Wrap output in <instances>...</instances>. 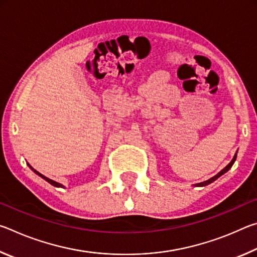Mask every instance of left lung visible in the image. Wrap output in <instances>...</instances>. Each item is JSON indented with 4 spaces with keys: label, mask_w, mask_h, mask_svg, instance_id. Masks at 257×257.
<instances>
[{
    "label": "left lung",
    "mask_w": 257,
    "mask_h": 257,
    "mask_svg": "<svg viewBox=\"0 0 257 257\" xmlns=\"http://www.w3.org/2000/svg\"><path fill=\"white\" fill-rule=\"evenodd\" d=\"M236 158H237V154H234V156H233V159H232V161H231V162H230L228 165H227V167H225L224 169H223V170H221L219 173H217V175L216 176H214V177H212L211 178V179H208V180H206V181H204V182H199V184H197L196 186H199V187H203V186H206V185H210V184H212V182L213 181H215L216 179H217V178H219V177H221V176H222V175H224V173L225 172H227L228 170H229V169L230 168H231L232 167V164L234 163V161H236Z\"/></svg>",
    "instance_id": "left-lung-1"
}]
</instances>
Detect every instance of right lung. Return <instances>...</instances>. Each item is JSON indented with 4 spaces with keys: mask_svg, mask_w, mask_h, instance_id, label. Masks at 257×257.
<instances>
[{
    "mask_svg": "<svg viewBox=\"0 0 257 257\" xmlns=\"http://www.w3.org/2000/svg\"><path fill=\"white\" fill-rule=\"evenodd\" d=\"M29 165V164H28ZM29 168L30 169H32V170L35 172V173H36V175H38V176H40V177H42L43 178V179H45L47 182H50V184L51 185H53V186H55V187H63L62 185H61V184H59V182H56V181H54V180H51V179H49V178H47V177H45V176H43V175H41V173L40 172H38V171H36V170H35V169H33L32 167H30V165H29Z\"/></svg>",
    "mask_w": 257,
    "mask_h": 257,
    "instance_id": "1",
    "label": "right lung"
}]
</instances>
